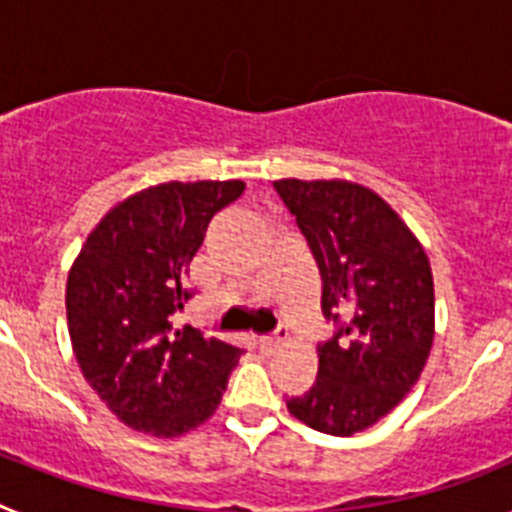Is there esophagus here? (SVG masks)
Here are the masks:
<instances>
[{"label": "esophagus", "instance_id": "esophagus-1", "mask_svg": "<svg viewBox=\"0 0 512 512\" xmlns=\"http://www.w3.org/2000/svg\"><path fill=\"white\" fill-rule=\"evenodd\" d=\"M284 343V330H279L277 336H264L259 338V348H261V354H274L279 346Z\"/></svg>", "mask_w": 512, "mask_h": 512}]
</instances>
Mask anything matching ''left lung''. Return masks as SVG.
<instances>
[{
    "mask_svg": "<svg viewBox=\"0 0 512 512\" xmlns=\"http://www.w3.org/2000/svg\"><path fill=\"white\" fill-rule=\"evenodd\" d=\"M274 189L318 261L325 318L338 323L318 346V379L287 408L315 431L354 436L400 405L428 361L431 261L408 223L364 184L279 179Z\"/></svg>",
    "mask_w": 512,
    "mask_h": 512,
    "instance_id": "left-lung-1",
    "label": "left lung"
}]
</instances>
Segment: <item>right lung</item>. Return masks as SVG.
<instances>
[{"mask_svg": "<svg viewBox=\"0 0 512 512\" xmlns=\"http://www.w3.org/2000/svg\"><path fill=\"white\" fill-rule=\"evenodd\" d=\"M241 179L166 182L117 202L87 235L66 279L79 369L120 423L176 438L212 418L241 348L174 328L189 300V261Z\"/></svg>", "mask_w": 512, "mask_h": 512, "instance_id": "1", "label": "right lung"}]
</instances>
